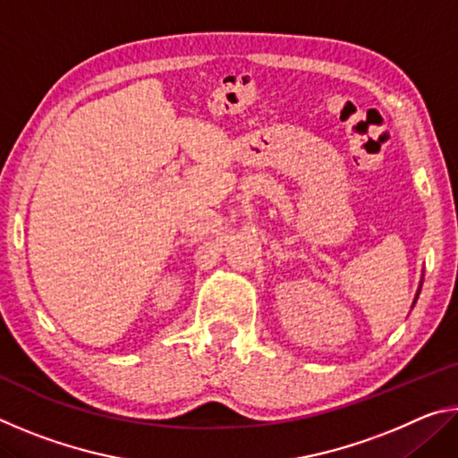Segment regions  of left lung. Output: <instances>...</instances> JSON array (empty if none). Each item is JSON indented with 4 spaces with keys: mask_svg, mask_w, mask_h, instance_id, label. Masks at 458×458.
Here are the masks:
<instances>
[{
    "mask_svg": "<svg viewBox=\"0 0 458 458\" xmlns=\"http://www.w3.org/2000/svg\"><path fill=\"white\" fill-rule=\"evenodd\" d=\"M424 276V275H422ZM420 289H422V278H420V284H418V291H416V297H414V301H412V307L416 305V301H418V294H420Z\"/></svg>",
    "mask_w": 458,
    "mask_h": 458,
    "instance_id": "left-lung-1",
    "label": "left lung"
}]
</instances>
